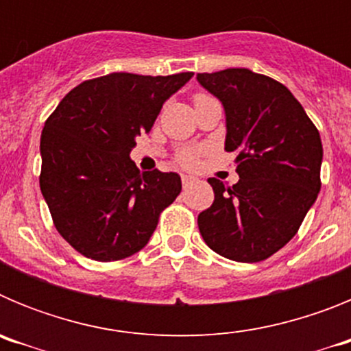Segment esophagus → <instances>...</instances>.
<instances>
[{"label":"esophagus","instance_id":"esophagus-1","mask_svg":"<svg viewBox=\"0 0 351 351\" xmlns=\"http://www.w3.org/2000/svg\"><path fill=\"white\" fill-rule=\"evenodd\" d=\"M181 181H182V186H184V188H188L190 184H193L195 178H193V176H186V173H184V176L181 178Z\"/></svg>","mask_w":351,"mask_h":351}]
</instances>
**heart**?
<instances>
[{
  "mask_svg": "<svg viewBox=\"0 0 351 351\" xmlns=\"http://www.w3.org/2000/svg\"><path fill=\"white\" fill-rule=\"evenodd\" d=\"M198 161V151L197 149H186L179 154V163H182L184 167H193L197 165Z\"/></svg>",
  "mask_w": 351,
  "mask_h": 351,
  "instance_id": "heart-1",
  "label": "heart"
}]
</instances>
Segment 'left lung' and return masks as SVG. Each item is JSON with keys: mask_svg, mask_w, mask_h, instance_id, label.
I'll list each match as a JSON object with an SVG mask.
<instances>
[{"mask_svg": "<svg viewBox=\"0 0 351 351\" xmlns=\"http://www.w3.org/2000/svg\"><path fill=\"white\" fill-rule=\"evenodd\" d=\"M225 108V151L235 153L239 182L210 178L214 202L198 214V230L218 255L262 262L299 230L320 191L324 149L302 105L271 77L247 68L198 73Z\"/></svg>", "mask_w": 351, "mask_h": 351, "instance_id": "8db88e82", "label": "left lung"}]
</instances>
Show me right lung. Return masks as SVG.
<instances>
[{
    "instance_id": "obj_1",
    "label": "right lung",
    "mask_w": 351,
    "mask_h": 351,
    "mask_svg": "<svg viewBox=\"0 0 351 351\" xmlns=\"http://www.w3.org/2000/svg\"><path fill=\"white\" fill-rule=\"evenodd\" d=\"M191 77L108 73L71 89L45 121L40 190L58 232L80 255L132 256L181 193L179 173L141 172L130 153Z\"/></svg>"
}]
</instances>
